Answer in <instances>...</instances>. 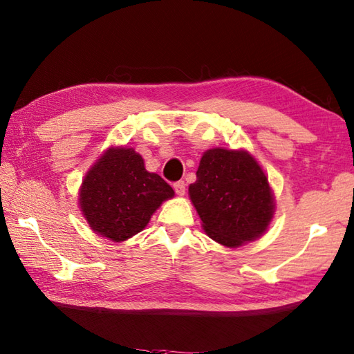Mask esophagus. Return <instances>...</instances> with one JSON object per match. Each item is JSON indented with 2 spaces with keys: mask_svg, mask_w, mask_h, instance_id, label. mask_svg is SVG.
<instances>
[{
  "mask_svg": "<svg viewBox=\"0 0 354 354\" xmlns=\"http://www.w3.org/2000/svg\"><path fill=\"white\" fill-rule=\"evenodd\" d=\"M174 191H176V194H177L178 196H183L185 192H186V185H185V182H177V183H174Z\"/></svg>",
  "mask_w": 354,
  "mask_h": 354,
  "instance_id": "1",
  "label": "esophagus"
}]
</instances>
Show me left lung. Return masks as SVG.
<instances>
[{
    "label": "left lung",
    "mask_w": 354,
    "mask_h": 354,
    "mask_svg": "<svg viewBox=\"0 0 354 354\" xmlns=\"http://www.w3.org/2000/svg\"><path fill=\"white\" fill-rule=\"evenodd\" d=\"M189 198L205 234L227 248L261 237L277 207L266 172L243 149L204 151Z\"/></svg>",
    "instance_id": "1"
}]
</instances>
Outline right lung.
<instances>
[{
  "label": "right lung",
  "mask_w": 354,
  "mask_h": 354,
  "mask_svg": "<svg viewBox=\"0 0 354 354\" xmlns=\"http://www.w3.org/2000/svg\"><path fill=\"white\" fill-rule=\"evenodd\" d=\"M172 196L165 180L145 169L140 153L111 145L85 174L77 204L97 236L120 243L147 227L153 213Z\"/></svg>",
  "instance_id": "add662e5"
}]
</instances>
